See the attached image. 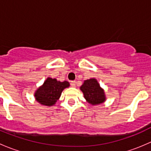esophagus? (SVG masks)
Returning a JSON list of instances; mask_svg holds the SVG:
<instances>
[{"label": "esophagus", "instance_id": "34e87169", "mask_svg": "<svg viewBox=\"0 0 151 151\" xmlns=\"http://www.w3.org/2000/svg\"><path fill=\"white\" fill-rule=\"evenodd\" d=\"M71 85L72 87H75L76 85V83H75V81H71Z\"/></svg>", "mask_w": 151, "mask_h": 151}]
</instances>
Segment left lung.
<instances>
[{
	"mask_svg": "<svg viewBox=\"0 0 151 151\" xmlns=\"http://www.w3.org/2000/svg\"><path fill=\"white\" fill-rule=\"evenodd\" d=\"M80 90L84 94V97L89 104L92 105L100 104L106 100L104 91L100 87L96 79L91 78L85 80L80 87Z\"/></svg>",
	"mask_w": 151,
	"mask_h": 151,
	"instance_id": "left-lung-1",
	"label": "left lung"
}]
</instances>
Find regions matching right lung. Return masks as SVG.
<instances>
[{
  "instance_id": "right-lung-1",
  "label": "right lung",
  "mask_w": 151,
  "mask_h": 151,
  "mask_svg": "<svg viewBox=\"0 0 151 151\" xmlns=\"http://www.w3.org/2000/svg\"><path fill=\"white\" fill-rule=\"evenodd\" d=\"M69 85V83L67 81L60 82L56 79L48 77L44 84L36 90L34 96L41 104L51 106L59 99L62 91Z\"/></svg>"
}]
</instances>
